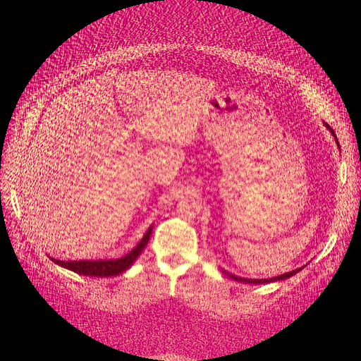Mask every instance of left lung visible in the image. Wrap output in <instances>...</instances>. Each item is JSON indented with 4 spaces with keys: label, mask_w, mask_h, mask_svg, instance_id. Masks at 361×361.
I'll list each match as a JSON object with an SVG mask.
<instances>
[{
    "label": "left lung",
    "mask_w": 361,
    "mask_h": 361,
    "mask_svg": "<svg viewBox=\"0 0 361 361\" xmlns=\"http://www.w3.org/2000/svg\"><path fill=\"white\" fill-rule=\"evenodd\" d=\"M325 126L331 130V134H333V135H334V138H336L334 130H333V129H331L329 125H326V123H325ZM336 141H337V138H336ZM298 271H301V268H298V269H293V271H290V272H285V274L277 276V277H274V279H262V280H255V279H241V277H236V276H233V274H228V272H227V276L231 277V279H233V280H236V281L253 283V285H262V283H271V281H279V280H285V279H289V277H292V276L297 274Z\"/></svg>",
    "instance_id": "1"
}]
</instances>
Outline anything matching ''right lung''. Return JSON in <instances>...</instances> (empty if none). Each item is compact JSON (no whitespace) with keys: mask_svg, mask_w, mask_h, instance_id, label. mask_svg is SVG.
<instances>
[{"mask_svg":"<svg viewBox=\"0 0 361 361\" xmlns=\"http://www.w3.org/2000/svg\"><path fill=\"white\" fill-rule=\"evenodd\" d=\"M152 228L154 226L149 227V231L145 233L143 239L129 251L128 255L120 259H111V260H71V262H64V260H57L52 259L54 264H57L63 268H68L76 274H82V276H93V277H111V276H118L125 272L130 265L134 264L135 259L141 255V251L147 245V241L152 233Z\"/></svg>","mask_w":361,"mask_h":361,"instance_id":"1","label":"right lung"}]
</instances>
